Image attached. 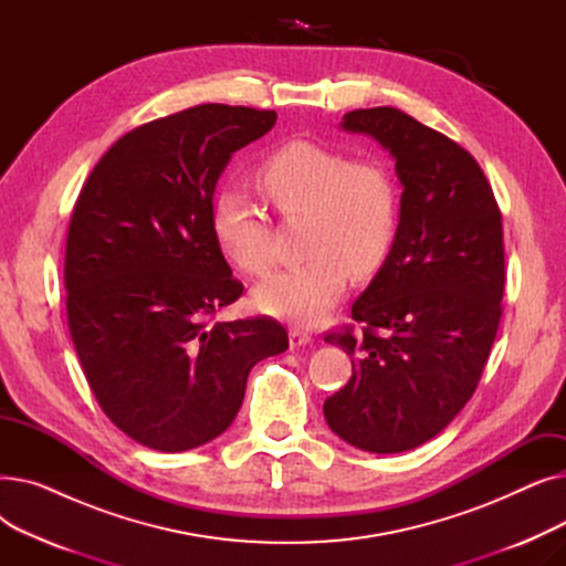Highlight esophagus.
<instances>
[{
  "instance_id": "obj_1",
  "label": "esophagus",
  "mask_w": 566,
  "mask_h": 566,
  "mask_svg": "<svg viewBox=\"0 0 566 566\" xmlns=\"http://www.w3.org/2000/svg\"><path fill=\"white\" fill-rule=\"evenodd\" d=\"M289 342H291V348L307 346V344H312V333H307L305 328H298V325H295V328H291V333H289Z\"/></svg>"
}]
</instances>
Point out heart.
<instances>
[{"mask_svg":"<svg viewBox=\"0 0 566 566\" xmlns=\"http://www.w3.org/2000/svg\"><path fill=\"white\" fill-rule=\"evenodd\" d=\"M254 181L284 222L303 220L301 252L307 256L254 289L256 307L268 314L318 321L342 298L348 273L371 277L397 241L399 186L380 160H348L337 148L291 139L261 160ZM211 220L238 271L250 277L271 271L273 231L248 197L218 192Z\"/></svg>","mask_w":566,"mask_h":566,"instance_id":"b5f03b06","label":"heart"}]
</instances>
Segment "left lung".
Returning a JSON list of instances; mask_svg holds the SVG:
<instances>
[{"label": "left lung", "mask_w": 566, "mask_h": 566, "mask_svg": "<svg viewBox=\"0 0 566 566\" xmlns=\"http://www.w3.org/2000/svg\"><path fill=\"white\" fill-rule=\"evenodd\" d=\"M342 128L390 148L403 192L397 241L350 307L360 328L325 333L353 374L323 412L355 448L395 454L440 433L478 390L502 316V216L480 163L406 112L353 109Z\"/></svg>", "instance_id": "left-lung-1"}]
</instances>
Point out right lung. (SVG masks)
<instances>
[{
    "mask_svg": "<svg viewBox=\"0 0 566 566\" xmlns=\"http://www.w3.org/2000/svg\"><path fill=\"white\" fill-rule=\"evenodd\" d=\"M273 109L206 103L109 146L75 201L66 238L69 331L98 406L158 452L218 438L250 369L289 348L271 316L216 321L243 284L213 233V192L231 154Z\"/></svg>",
    "mask_w": 566,
    "mask_h": 566,
    "instance_id": "1",
    "label": "right lung"
}]
</instances>
